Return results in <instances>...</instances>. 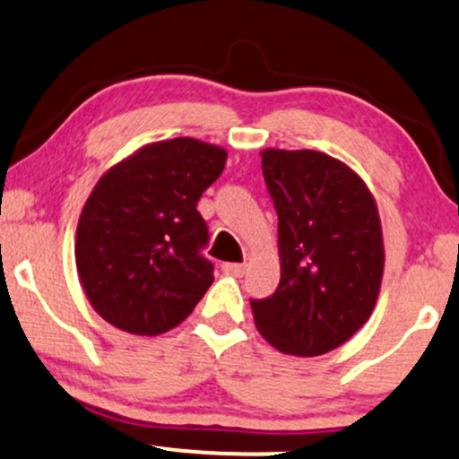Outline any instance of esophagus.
Listing matches in <instances>:
<instances>
[{"mask_svg":"<svg viewBox=\"0 0 459 459\" xmlns=\"http://www.w3.org/2000/svg\"><path fill=\"white\" fill-rule=\"evenodd\" d=\"M246 269H247V266L239 264V263H224L222 264V271L226 273V275H233V277H243Z\"/></svg>","mask_w":459,"mask_h":459,"instance_id":"obj_1","label":"esophagus"}]
</instances>
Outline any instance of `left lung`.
Returning <instances> with one entry per match:
<instances>
[{"mask_svg": "<svg viewBox=\"0 0 459 459\" xmlns=\"http://www.w3.org/2000/svg\"><path fill=\"white\" fill-rule=\"evenodd\" d=\"M263 176L277 218L281 280L252 300L254 324L290 356H322L367 324L384 280L379 210L367 182L316 150L266 148Z\"/></svg>", "mask_w": 459, "mask_h": 459, "instance_id": "obj_1", "label": "left lung"}]
</instances>
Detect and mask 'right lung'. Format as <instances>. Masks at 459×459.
Returning <instances> with one entry per match:
<instances>
[{
	"label": "right lung",
	"instance_id": "1",
	"mask_svg": "<svg viewBox=\"0 0 459 459\" xmlns=\"http://www.w3.org/2000/svg\"><path fill=\"white\" fill-rule=\"evenodd\" d=\"M226 150L195 137L162 139L109 167L75 229V269L103 320L156 336L193 313L213 281L201 256L203 190L220 178Z\"/></svg>",
	"mask_w": 459,
	"mask_h": 459
}]
</instances>
